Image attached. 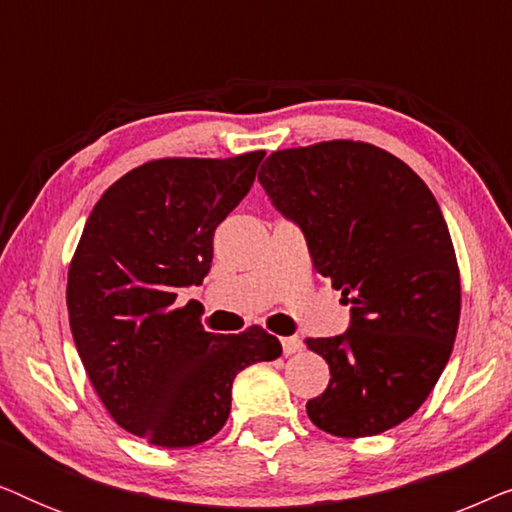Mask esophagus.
Instances as JSON below:
<instances>
[{
	"mask_svg": "<svg viewBox=\"0 0 512 512\" xmlns=\"http://www.w3.org/2000/svg\"><path fill=\"white\" fill-rule=\"evenodd\" d=\"M282 349H284L286 356L296 354V352H300V349H303V340L296 338V335H291V338H282Z\"/></svg>",
	"mask_w": 512,
	"mask_h": 512,
	"instance_id": "1",
	"label": "esophagus"
}]
</instances>
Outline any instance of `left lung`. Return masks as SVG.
<instances>
[{
  "label": "left lung",
  "mask_w": 512,
  "mask_h": 512,
  "mask_svg": "<svg viewBox=\"0 0 512 512\" xmlns=\"http://www.w3.org/2000/svg\"><path fill=\"white\" fill-rule=\"evenodd\" d=\"M258 179L352 303L345 335L305 340L331 370L307 417L340 438L394 429L436 387L459 328V265L436 198L401 158L354 139L270 153Z\"/></svg>",
  "instance_id": "left-lung-1"
}]
</instances>
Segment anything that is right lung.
<instances>
[{"mask_svg":"<svg viewBox=\"0 0 512 512\" xmlns=\"http://www.w3.org/2000/svg\"><path fill=\"white\" fill-rule=\"evenodd\" d=\"M263 156L149 160L102 193L76 244L67 312L83 368L114 422L151 445L205 443L230 415L235 375L282 354L263 326L214 335L195 300L177 305Z\"/></svg>","mask_w":512,"mask_h":512,"instance_id":"obj_1","label":"right lung"}]
</instances>
